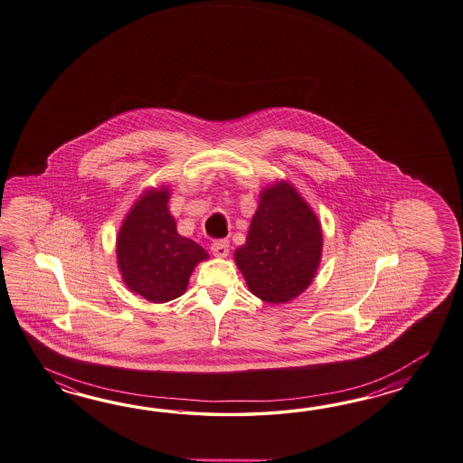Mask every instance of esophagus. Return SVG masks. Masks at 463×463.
<instances>
[{
	"instance_id": "1",
	"label": "esophagus",
	"mask_w": 463,
	"mask_h": 463,
	"mask_svg": "<svg viewBox=\"0 0 463 463\" xmlns=\"http://www.w3.org/2000/svg\"><path fill=\"white\" fill-rule=\"evenodd\" d=\"M211 250H213L214 256L219 257V259H224V257H227V254H229V242H227L226 239L214 241Z\"/></svg>"
}]
</instances>
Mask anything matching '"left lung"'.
Here are the masks:
<instances>
[{
	"instance_id": "1",
	"label": "left lung",
	"mask_w": 463,
	"mask_h": 463,
	"mask_svg": "<svg viewBox=\"0 0 463 463\" xmlns=\"http://www.w3.org/2000/svg\"><path fill=\"white\" fill-rule=\"evenodd\" d=\"M322 227L317 214L288 179L259 193L246 244L234 260L247 288L268 304H288L316 278L322 259Z\"/></svg>"
}]
</instances>
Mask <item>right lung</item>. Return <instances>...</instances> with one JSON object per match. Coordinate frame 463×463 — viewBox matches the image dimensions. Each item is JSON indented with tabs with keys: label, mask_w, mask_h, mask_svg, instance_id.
Wrapping results in <instances>:
<instances>
[{
	"label": "right lung",
	"mask_w": 463,
	"mask_h": 463,
	"mask_svg": "<svg viewBox=\"0 0 463 463\" xmlns=\"http://www.w3.org/2000/svg\"><path fill=\"white\" fill-rule=\"evenodd\" d=\"M169 199L167 184L144 189L116 237V260L124 286L153 304L183 296L195 266L209 259L206 249L177 232Z\"/></svg>",
	"instance_id": "obj_1"
}]
</instances>
